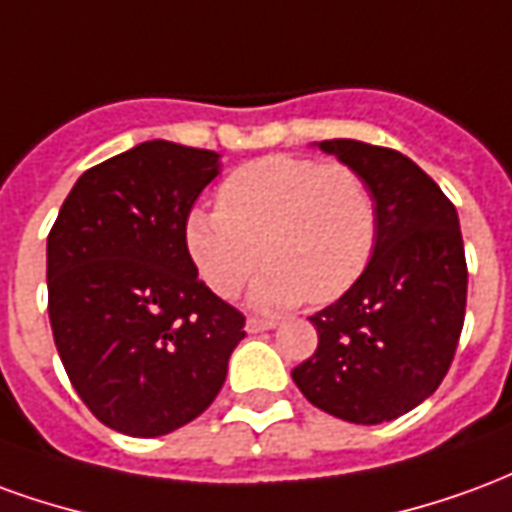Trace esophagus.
Here are the masks:
<instances>
[{
  "label": "esophagus",
  "instance_id": "esophagus-1",
  "mask_svg": "<svg viewBox=\"0 0 512 512\" xmlns=\"http://www.w3.org/2000/svg\"><path fill=\"white\" fill-rule=\"evenodd\" d=\"M274 326H277L274 318H257V315H249V318H246V332H252V334L268 332V329H274Z\"/></svg>",
  "mask_w": 512,
  "mask_h": 512
}]
</instances>
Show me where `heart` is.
<instances>
[{
    "instance_id": "heart-1",
    "label": "heart",
    "mask_w": 512,
    "mask_h": 512,
    "mask_svg": "<svg viewBox=\"0 0 512 512\" xmlns=\"http://www.w3.org/2000/svg\"><path fill=\"white\" fill-rule=\"evenodd\" d=\"M378 200L362 172L307 156H263L235 167L216 211H191L186 246L205 285L233 299L260 274L252 299L268 310L329 304L362 279L378 246Z\"/></svg>"
}]
</instances>
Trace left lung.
Masks as SVG:
<instances>
[{
    "instance_id": "8db88e82",
    "label": "left lung",
    "mask_w": 512,
    "mask_h": 512,
    "mask_svg": "<svg viewBox=\"0 0 512 512\" xmlns=\"http://www.w3.org/2000/svg\"><path fill=\"white\" fill-rule=\"evenodd\" d=\"M378 200V246L345 296L315 312V354L293 367L301 395L332 417L378 425L403 417L447 376L466 315V255L455 205L392 147L326 139Z\"/></svg>"
}]
</instances>
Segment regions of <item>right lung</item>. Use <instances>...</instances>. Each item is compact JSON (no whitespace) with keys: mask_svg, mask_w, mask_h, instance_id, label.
Instances as JSON below:
<instances>
[{"mask_svg":"<svg viewBox=\"0 0 512 512\" xmlns=\"http://www.w3.org/2000/svg\"><path fill=\"white\" fill-rule=\"evenodd\" d=\"M216 175L213 150L142 142L87 169L51 227L54 345L84 406L126 436L200 417L246 337L186 246L191 205Z\"/></svg>","mask_w":512,"mask_h":512,"instance_id":"add662e5","label":"right lung"}]
</instances>
